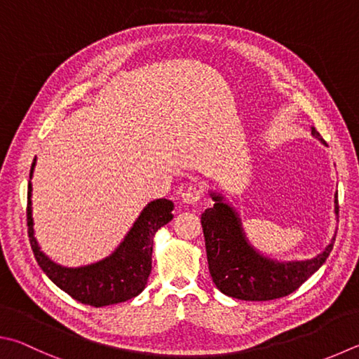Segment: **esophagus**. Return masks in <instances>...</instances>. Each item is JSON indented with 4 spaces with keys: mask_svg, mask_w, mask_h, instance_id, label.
I'll return each instance as SVG.
<instances>
[{
    "mask_svg": "<svg viewBox=\"0 0 359 359\" xmlns=\"http://www.w3.org/2000/svg\"><path fill=\"white\" fill-rule=\"evenodd\" d=\"M202 193H204L202 187L190 185L182 191V201H184L185 204H196V202L202 198Z\"/></svg>",
    "mask_w": 359,
    "mask_h": 359,
    "instance_id": "34e87169",
    "label": "esophagus"
}]
</instances>
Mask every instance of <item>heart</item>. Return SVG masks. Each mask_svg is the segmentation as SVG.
Wrapping results in <instances>:
<instances>
[{
    "instance_id": "heart-1",
    "label": "heart",
    "mask_w": 359,
    "mask_h": 359,
    "mask_svg": "<svg viewBox=\"0 0 359 359\" xmlns=\"http://www.w3.org/2000/svg\"><path fill=\"white\" fill-rule=\"evenodd\" d=\"M149 172H151V171H149Z\"/></svg>"
}]
</instances>
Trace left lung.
<instances>
[{
	"mask_svg": "<svg viewBox=\"0 0 359 359\" xmlns=\"http://www.w3.org/2000/svg\"><path fill=\"white\" fill-rule=\"evenodd\" d=\"M312 135L325 142L316 128H312ZM212 198L215 204L201 215V224L208 270L215 285L224 295L246 302H269L289 295L320 269L333 250L336 237L314 259L275 262L248 245L237 213L224 204L223 198L219 194H212ZM336 213H339L337 196Z\"/></svg>",
	"mask_w": 359,
	"mask_h": 359,
	"instance_id": "left-lung-1",
	"label": "left lung"
}]
</instances>
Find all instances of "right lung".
<instances>
[{
  "label": "right lung",
  "instance_id": "right-lung-1",
  "mask_svg": "<svg viewBox=\"0 0 359 359\" xmlns=\"http://www.w3.org/2000/svg\"><path fill=\"white\" fill-rule=\"evenodd\" d=\"M34 165L36 158L31 165L29 179ZM172 201H152L142 210L140 218L136 219V223L127 233L126 240L111 256L93 265L80 266V269H67V266L51 262L36 242L34 231H32L29 182L26 217H28V237L31 250L34 252L37 264L41 265L45 275L76 302L95 306V308L122 303L140 295L142 289L146 287L147 278L152 270L154 236L161 226L168 224L172 219Z\"/></svg>",
  "mask_w": 359,
  "mask_h": 359
}]
</instances>
